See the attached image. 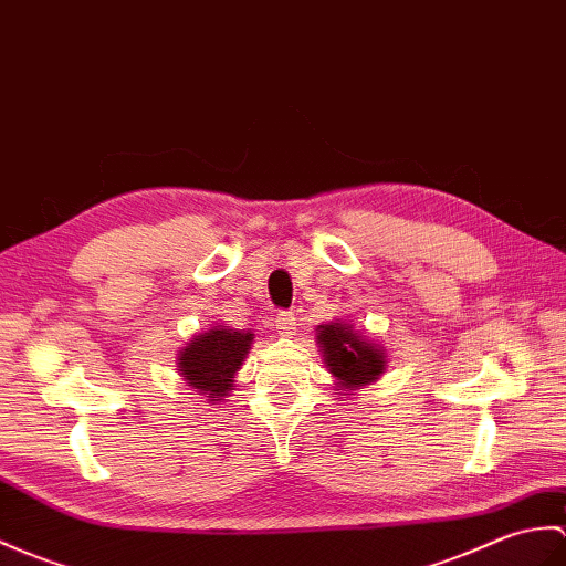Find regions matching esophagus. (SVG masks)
<instances>
[{"mask_svg": "<svg viewBox=\"0 0 566 566\" xmlns=\"http://www.w3.org/2000/svg\"><path fill=\"white\" fill-rule=\"evenodd\" d=\"M274 331H277L280 337L294 335V331H296V315L292 311H280L277 315H274Z\"/></svg>", "mask_w": 566, "mask_h": 566, "instance_id": "esophagus-1", "label": "esophagus"}]
</instances>
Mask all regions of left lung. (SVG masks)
Returning a JSON list of instances; mask_svg holds the SVG:
<instances>
[{
  "instance_id": "8db88e82",
  "label": "left lung",
  "mask_w": 566,
  "mask_h": 566,
  "mask_svg": "<svg viewBox=\"0 0 566 566\" xmlns=\"http://www.w3.org/2000/svg\"><path fill=\"white\" fill-rule=\"evenodd\" d=\"M318 343L323 345V357L331 371L343 388H359L371 384L386 369L384 352L352 331L345 323L321 325Z\"/></svg>"
}]
</instances>
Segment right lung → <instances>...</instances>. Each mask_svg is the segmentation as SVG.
<instances>
[{"label": "right lung", "instance_id": "add662e5", "mask_svg": "<svg viewBox=\"0 0 566 566\" xmlns=\"http://www.w3.org/2000/svg\"><path fill=\"white\" fill-rule=\"evenodd\" d=\"M253 335L217 325L205 335H197L180 352V371L188 384L207 398H221L233 386V374L241 369Z\"/></svg>", "mask_w": 566, "mask_h": 566}]
</instances>
